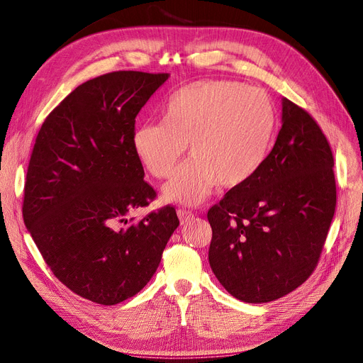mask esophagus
I'll return each instance as SVG.
<instances>
[{
    "label": "esophagus",
    "mask_w": 363,
    "mask_h": 363,
    "mask_svg": "<svg viewBox=\"0 0 363 363\" xmlns=\"http://www.w3.org/2000/svg\"><path fill=\"white\" fill-rule=\"evenodd\" d=\"M177 215H178V218H179L181 223H185V222L191 220V219L194 218V213H193V212L184 211V208H178V211H177Z\"/></svg>",
    "instance_id": "esophagus-1"
}]
</instances>
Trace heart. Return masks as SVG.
Instances as JSON below:
<instances>
[{"label":"heart","instance_id":"obj_1","mask_svg":"<svg viewBox=\"0 0 363 363\" xmlns=\"http://www.w3.org/2000/svg\"><path fill=\"white\" fill-rule=\"evenodd\" d=\"M162 122H144L130 137L137 159L152 177L167 178L185 147L193 157L163 188L172 203L199 204L219 182L235 188L262 166L275 130L269 95L237 81H197L160 107Z\"/></svg>","mask_w":363,"mask_h":363}]
</instances>
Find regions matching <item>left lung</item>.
Wrapping results in <instances>:
<instances>
[{
	"label": "left lung",
	"instance_id": "1",
	"mask_svg": "<svg viewBox=\"0 0 363 363\" xmlns=\"http://www.w3.org/2000/svg\"><path fill=\"white\" fill-rule=\"evenodd\" d=\"M281 104L269 155L207 213L208 263L223 289L245 303L274 301L311 277L335 212L325 135L308 111L287 99Z\"/></svg>",
	"mask_w": 363,
	"mask_h": 363
}]
</instances>
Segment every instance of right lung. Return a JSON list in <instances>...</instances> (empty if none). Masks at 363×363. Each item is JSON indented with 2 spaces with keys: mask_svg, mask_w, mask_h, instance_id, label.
Masks as SVG:
<instances>
[{
  "mask_svg": "<svg viewBox=\"0 0 363 363\" xmlns=\"http://www.w3.org/2000/svg\"><path fill=\"white\" fill-rule=\"evenodd\" d=\"M167 79L121 70L86 81L48 114L33 145L25 225L52 274L104 306L145 287L179 225L170 206L137 222L126 218L156 197L130 137L137 114Z\"/></svg>",
  "mask_w": 363,
  "mask_h": 363,
  "instance_id": "right-lung-1",
  "label": "right lung"
}]
</instances>
